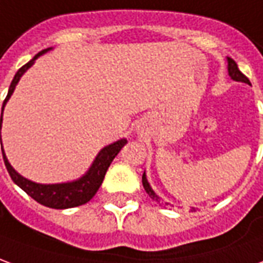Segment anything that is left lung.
<instances>
[{
  "instance_id": "1",
  "label": "left lung",
  "mask_w": 263,
  "mask_h": 263,
  "mask_svg": "<svg viewBox=\"0 0 263 263\" xmlns=\"http://www.w3.org/2000/svg\"><path fill=\"white\" fill-rule=\"evenodd\" d=\"M227 61H228V75L231 76V79H234L236 82H243V83H248V85H251V82L248 79L247 76L242 73L239 68H238V65L234 59H231V58H227ZM141 181H143V187L146 190V193L148 194V197L152 198L153 201H156V202H160V204H164V205H168V202H164V201L161 200V197H158L154 191H153L152 185L148 184L147 181V177L146 173H143V178H141Z\"/></svg>"
}]
</instances>
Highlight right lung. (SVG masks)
Returning a JSON list of instances; mask_svg holds the SVG:
<instances>
[{
	"instance_id": "obj_1",
	"label": "right lung",
	"mask_w": 263,
	"mask_h": 263,
	"mask_svg": "<svg viewBox=\"0 0 263 263\" xmlns=\"http://www.w3.org/2000/svg\"><path fill=\"white\" fill-rule=\"evenodd\" d=\"M49 49H52V48H48V49H44V51L36 53L29 62L25 63L15 73L14 79L11 82V86L8 89V95H7V98H5L3 103V109H1V126H3L4 107H5L7 102L11 98L12 92H14L16 83L20 82L21 76L27 72L28 69L32 66L35 59H38L41 55L46 53ZM126 143H127L126 139H120V140L109 144V146L103 147L99 152V154L95 158V161L90 165V168L87 170L85 176H82L81 178H78L75 181L62 182V184H38V182H33L31 180H28L25 177H22L21 174H18L12 168V165L9 164L8 158H7L5 153H4L3 140H1V152H3L4 163H5V167L8 170L9 176H11L12 181L15 182L18 187L22 188L29 197H32L33 200L39 202V204H42V205L49 206V208H55V210H65V208H73V206L83 205V204H86L87 201L92 200L93 195L98 193L99 187L102 185L106 171H107L109 165L113 161V158L116 157L119 152L122 150V147Z\"/></svg>"
}]
</instances>
